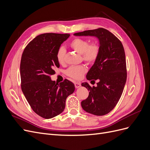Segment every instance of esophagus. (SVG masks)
Segmentation results:
<instances>
[{
    "label": "esophagus",
    "instance_id": "1",
    "mask_svg": "<svg viewBox=\"0 0 150 150\" xmlns=\"http://www.w3.org/2000/svg\"><path fill=\"white\" fill-rule=\"evenodd\" d=\"M74 85H75L76 88H78L81 86V83H79V82H74Z\"/></svg>",
    "mask_w": 150,
    "mask_h": 150
}]
</instances>
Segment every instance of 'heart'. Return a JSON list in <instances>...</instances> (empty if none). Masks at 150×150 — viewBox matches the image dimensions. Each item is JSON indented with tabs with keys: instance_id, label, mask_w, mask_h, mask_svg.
<instances>
[{
	"instance_id": "1",
	"label": "heart",
	"mask_w": 150,
	"mask_h": 150,
	"mask_svg": "<svg viewBox=\"0 0 150 150\" xmlns=\"http://www.w3.org/2000/svg\"><path fill=\"white\" fill-rule=\"evenodd\" d=\"M69 45L71 49L82 55L83 60L88 64H93L96 62L100 52V46L97 42L89 43L88 39L84 38H75L69 42ZM66 52V50L63 47H59L57 50L56 57L60 64H64ZM86 72L87 68L81 65L69 67L65 71V73L72 79L79 80L83 78Z\"/></svg>"
}]
</instances>
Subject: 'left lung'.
<instances>
[{
	"label": "left lung",
	"instance_id": "8db88e82",
	"mask_svg": "<svg viewBox=\"0 0 150 150\" xmlns=\"http://www.w3.org/2000/svg\"><path fill=\"white\" fill-rule=\"evenodd\" d=\"M74 35L95 36L99 40V55L86 75L88 80H98V83L96 87H91L88 83L81 84L89 91L88 98L81 102V106L91 114L105 115L118 103L126 84L127 72L123 46L114 34L104 28L84 30Z\"/></svg>",
	"mask_w": 150,
	"mask_h": 150
}]
</instances>
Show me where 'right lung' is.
<instances>
[{
	"instance_id": "right-lung-1",
	"label": "right lung",
	"mask_w": 150,
	"mask_h": 150,
	"mask_svg": "<svg viewBox=\"0 0 150 150\" xmlns=\"http://www.w3.org/2000/svg\"><path fill=\"white\" fill-rule=\"evenodd\" d=\"M69 34L45 33L27 45L21 57V89L33 110L45 119L64 111L68 96L74 91V84L67 79L56 84L51 79L54 67H59L57 50Z\"/></svg>"
}]
</instances>
